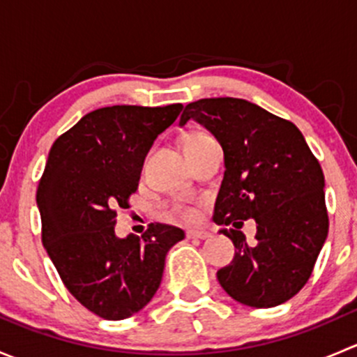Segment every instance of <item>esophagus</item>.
<instances>
[{"label": "esophagus", "mask_w": 357, "mask_h": 357, "mask_svg": "<svg viewBox=\"0 0 357 357\" xmlns=\"http://www.w3.org/2000/svg\"><path fill=\"white\" fill-rule=\"evenodd\" d=\"M186 236H188V238L205 240V238H208V236H211V233L205 231V229H188V231H186Z\"/></svg>", "instance_id": "1"}]
</instances>
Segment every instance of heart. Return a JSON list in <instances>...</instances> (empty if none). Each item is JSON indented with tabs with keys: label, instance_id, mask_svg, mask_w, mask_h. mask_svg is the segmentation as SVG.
Here are the masks:
<instances>
[{
	"label": "heart",
	"instance_id": "b5f03b06",
	"mask_svg": "<svg viewBox=\"0 0 357 357\" xmlns=\"http://www.w3.org/2000/svg\"><path fill=\"white\" fill-rule=\"evenodd\" d=\"M208 138H212V136L207 135V132H204V131H190V132H186L185 136H183V146H185V150H186V149H190V146L197 145V143L205 142V139H208ZM172 214L188 221V219L195 218L197 212H195V208H193V207L178 204V205H174V207H172Z\"/></svg>",
	"mask_w": 357,
	"mask_h": 357
}]
</instances>
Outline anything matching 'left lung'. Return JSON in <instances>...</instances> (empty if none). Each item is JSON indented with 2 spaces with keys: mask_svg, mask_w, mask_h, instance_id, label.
Listing matches in <instances>:
<instances>
[{
  "mask_svg": "<svg viewBox=\"0 0 357 357\" xmlns=\"http://www.w3.org/2000/svg\"><path fill=\"white\" fill-rule=\"evenodd\" d=\"M200 122L221 143L225 178L214 207L235 257L218 271L229 297L250 307H275L307 283L328 235L325 176L294 122L242 98H204L186 105L179 124ZM258 225V243L238 231Z\"/></svg>",
  "mask_w": 357,
  "mask_h": 357,
  "instance_id": "left-lung-1",
  "label": "left lung"
}]
</instances>
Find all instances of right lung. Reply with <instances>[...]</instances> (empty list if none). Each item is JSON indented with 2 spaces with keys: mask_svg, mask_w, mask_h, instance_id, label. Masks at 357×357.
<instances>
[{
  "mask_svg": "<svg viewBox=\"0 0 357 357\" xmlns=\"http://www.w3.org/2000/svg\"><path fill=\"white\" fill-rule=\"evenodd\" d=\"M181 103L114 105L86 114L60 135L39 179L41 240L67 290L93 314L117 321L155 295L165 254L185 238L152 222L142 238H117V208L129 207L143 160Z\"/></svg>",
  "mask_w": 357,
  "mask_h": 357,
  "instance_id": "right-lung-1",
  "label": "right lung"
}]
</instances>
